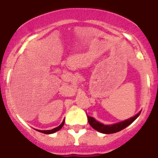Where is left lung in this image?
Listing matches in <instances>:
<instances>
[{
    "label": "left lung",
    "instance_id": "obj_1",
    "mask_svg": "<svg viewBox=\"0 0 158 158\" xmlns=\"http://www.w3.org/2000/svg\"><path fill=\"white\" fill-rule=\"evenodd\" d=\"M140 112L141 111H139L137 115H135V116H133L128 120H125L124 121H121V122L115 123L113 125H103V124L97 121L94 117L89 116V115H88V121H89V125L98 132L102 133V134H114V133L119 132L120 130H124L125 128L129 126L131 123L134 122L139 117Z\"/></svg>",
    "mask_w": 158,
    "mask_h": 158
}]
</instances>
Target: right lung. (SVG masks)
Segmentation results:
<instances>
[{
	"label": "right lung",
	"mask_w": 158,
	"mask_h": 158,
	"mask_svg": "<svg viewBox=\"0 0 158 158\" xmlns=\"http://www.w3.org/2000/svg\"><path fill=\"white\" fill-rule=\"evenodd\" d=\"M64 120H63L61 124H60V125L58 127L55 128V129H52V130H40V132L43 133V134H48V135H50V134H53V133L56 132V131H58V130H60V129L63 127V125H64Z\"/></svg>",
	"instance_id": "1"
}]
</instances>
